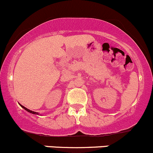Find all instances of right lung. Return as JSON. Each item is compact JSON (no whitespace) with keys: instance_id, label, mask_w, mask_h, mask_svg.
<instances>
[{"instance_id":"right-lung-1","label":"right lung","mask_w":153,"mask_h":153,"mask_svg":"<svg viewBox=\"0 0 153 153\" xmlns=\"http://www.w3.org/2000/svg\"><path fill=\"white\" fill-rule=\"evenodd\" d=\"M21 106H22V108H23V109H25V110H26V111H28V112H30V113H31V114H38V115H39V113L38 112H36V111H31V110H30V109H27V108L26 107H25L24 106H22V105H21V104H19Z\"/></svg>"}]
</instances>
